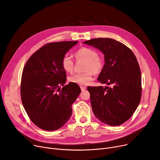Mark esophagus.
<instances>
[{"mask_svg":"<svg viewBox=\"0 0 160 160\" xmlns=\"http://www.w3.org/2000/svg\"><path fill=\"white\" fill-rule=\"evenodd\" d=\"M80 88H81V90L82 91H85L86 89V87L85 86H80Z\"/></svg>","mask_w":160,"mask_h":160,"instance_id":"1","label":"esophagus"}]
</instances>
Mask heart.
I'll return each mask as SVG.
<instances>
[{
	"label": "heart",
	"instance_id": "b5f03b06",
	"mask_svg": "<svg viewBox=\"0 0 160 160\" xmlns=\"http://www.w3.org/2000/svg\"><path fill=\"white\" fill-rule=\"evenodd\" d=\"M77 60L86 62L82 73L74 74L69 77V81L78 85H87L93 79V73L99 74L104 67V61L102 57L98 54L97 52L90 47H82L75 52ZM62 68L69 72H71L74 68V61L68 54H65L61 60Z\"/></svg>",
	"mask_w": 160,
	"mask_h": 160
}]
</instances>
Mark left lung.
I'll list each match as a JSON object with an SVG mask.
<instances>
[{
    "label": "left lung",
    "mask_w": 160,
    "mask_h": 160,
    "mask_svg": "<svg viewBox=\"0 0 160 160\" xmlns=\"http://www.w3.org/2000/svg\"><path fill=\"white\" fill-rule=\"evenodd\" d=\"M83 43L105 55V65L98 78L110 87H88L96 117L110 126L127 121L138 106L142 96V78L137 58L128 47L111 38H96Z\"/></svg>",
    "instance_id": "obj_1"
}]
</instances>
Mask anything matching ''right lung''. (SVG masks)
Listing matches in <instances>:
<instances>
[{"mask_svg": "<svg viewBox=\"0 0 160 160\" xmlns=\"http://www.w3.org/2000/svg\"><path fill=\"white\" fill-rule=\"evenodd\" d=\"M77 42L47 43L34 53L24 66L20 85L22 104L31 121L42 129H59L71 118V105L81 89L72 82L61 89L66 80L61 60Z\"/></svg>", "mask_w": 160, "mask_h": 160, "instance_id": "1", "label": "right lung"}]
</instances>
